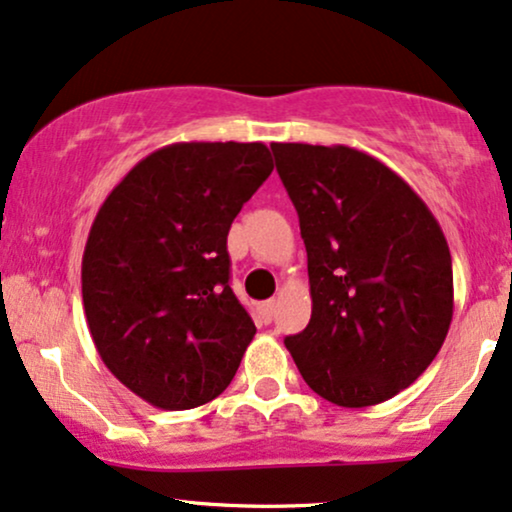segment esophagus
Wrapping results in <instances>:
<instances>
[{
	"mask_svg": "<svg viewBox=\"0 0 512 512\" xmlns=\"http://www.w3.org/2000/svg\"><path fill=\"white\" fill-rule=\"evenodd\" d=\"M258 313H261L263 323H270V320H273V313H275V301L273 299L263 301V304L258 306Z\"/></svg>",
	"mask_w": 512,
	"mask_h": 512,
	"instance_id": "esophagus-1",
	"label": "esophagus"
}]
</instances>
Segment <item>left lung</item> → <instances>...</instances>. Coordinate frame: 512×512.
Segmentation results:
<instances>
[{"label":"left lung","mask_w":512,"mask_h":512,"mask_svg":"<svg viewBox=\"0 0 512 512\" xmlns=\"http://www.w3.org/2000/svg\"><path fill=\"white\" fill-rule=\"evenodd\" d=\"M299 213L313 311L287 337L308 387L344 408L375 406L434 361L453 318L444 232L418 194L365 151L270 144Z\"/></svg>","instance_id":"8db88e82"}]
</instances>
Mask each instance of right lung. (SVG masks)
I'll list each match as a JSON object with an SVG mask.
<instances>
[{
	"mask_svg": "<svg viewBox=\"0 0 512 512\" xmlns=\"http://www.w3.org/2000/svg\"><path fill=\"white\" fill-rule=\"evenodd\" d=\"M270 173L261 142L168 144L99 208L82 254L87 325L151 406H204L235 377L256 325L230 289L227 232Z\"/></svg>",
	"mask_w": 512,
	"mask_h": 512,
	"instance_id": "add662e5",
	"label": "right lung"
}]
</instances>
